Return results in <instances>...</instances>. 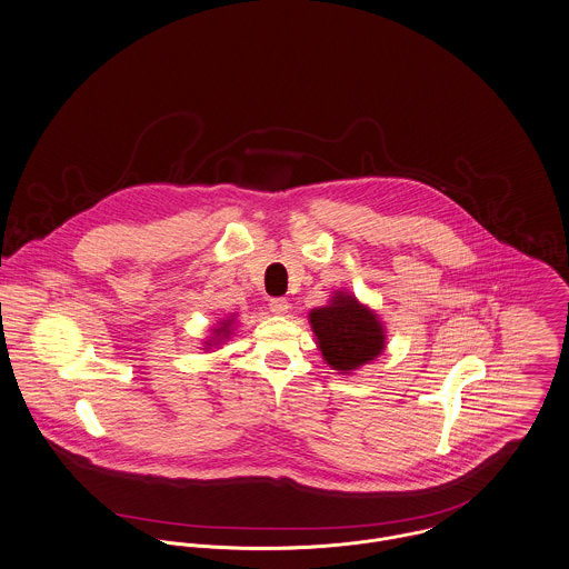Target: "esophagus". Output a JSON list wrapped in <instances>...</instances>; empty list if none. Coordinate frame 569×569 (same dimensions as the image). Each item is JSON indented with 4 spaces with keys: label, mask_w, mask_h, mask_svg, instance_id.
Masks as SVG:
<instances>
[{
    "label": "esophagus",
    "mask_w": 569,
    "mask_h": 569,
    "mask_svg": "<svg viewBox=\"0 0 569 569\" xmlns=\"http://www.w3.org/2000/svg\"><path fill=\"white\" fill-rule=\"evenodd\" d=\"M269 309H271V313H276V316H284V313L289 311V302H287L284 298H271V300H269Z\"/></svg>",
    "instance_id": "1"
}]
</instances>
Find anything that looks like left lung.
Returning <instances> with one entry per match:
<instances>
[{
    "mask_svg": "<svg viewBox=\"0 0 569 569\" xmlns=\"http://www.w3.org/2000/svg\"><path fill=\"white\" fill-rule=\"evenodd\" d=\"M311 327L331 369L353 371L383 351L378 316L353 296L338 293L329 307L311 311Z\"/></svg>",
    "mask_w": 569,
    "mask_h": 569,
    "instance_id": "left-lung-1",
    "label": "left lung"
}]
</instances>
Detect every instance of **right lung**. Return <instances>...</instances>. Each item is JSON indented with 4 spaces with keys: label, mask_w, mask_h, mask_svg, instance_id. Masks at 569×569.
<instances>
[{
    "label": "right lung",
    "mask_w": 569,
    "mask_h": 569,
    "mask_svg": "<svg viewBox=\"0 0 569 569\" xmlns=\"http://www.w3.org/2000/svg\"><path fill=\"white\" fill-rule=\"evenodd\" d=\"M222 325H224V322H222ZM224 331H227V327H220V329H218V333H224Z\"/></svg>",
    "instance_id": "add662e5"
}]
</instances>
